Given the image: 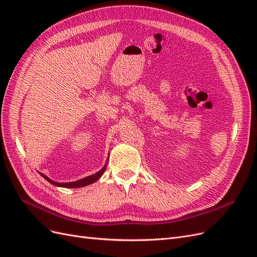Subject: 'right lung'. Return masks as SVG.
Here are the masks:
<instances>
[{
	"mask_svg": "<svg viewBox=\"0 0 257 257\" xmlns=\"http://www.w3.org/2000/svg\"><path fill=\"white\" fill-rule=\"evenodd\" d=\"M106 169V165L99 170V172H97L96 174L92 175V176H89V177H85L83 179H80V180H77L75 182H65V183H61V182H56V181H52L51 179H49L48 177H46L44 174H41L42 177H44L46 180H47L48 182H50L51 184L56 185V186H61V188H81V186H85V185H89V184H92L94 183L95 181H97L98 179L100 178V176H102L105 172Z\"/></svg>",
	"mask_w": 257,
	"mask_h": 257,
	"instance_id": "right-lung-1",
	"label": "right lung"
}]
</instances>
